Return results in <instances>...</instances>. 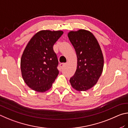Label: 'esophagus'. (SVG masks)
Here are the masks:
<instances>
[{"label": "esophagus", "instance_id": "1", "mask_svg": "<svg viewBox=\"0 0 128 128\" xmlns=\"http://www.w3.org/2000/svg\"><path fill=\"white\" fill-rule=\"evenodd\" d=\"M66 64L65 63H60V68H62L64 67L66 65Z\"/></svg>", "mask_w": 128, "mask_h": 128}]
</instances>
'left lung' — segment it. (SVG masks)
<instances>
[{"instance_id":"1","label":"left lung","mask_w":128,"mask_h":128,"mask_svg":"<svg viewBox=\"0 0 128 128\" xmlns=\"http://www.w3.org/2000/svg\"><path fill=\"white\" fill-rule=\"evenodd\" d=\"M68 37L78 58L75 74L70 79L71 86L78 91H86L97 83L104 68V56L97 40L90 31H70Z\"/></svg>"}]
</instances>
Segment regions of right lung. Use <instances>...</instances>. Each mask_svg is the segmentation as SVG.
Segmentation results:
<instances>
[{
	"mask_svg": "<svg viewBox=\"0 0 128 128\" xmlns=\"http://www.w3.org/2000/svg\"><path fill=\"white\" fill-rule=\"evenodd\" d=\"M63 33L62 31H40L24 49L21 60L22 76L32 90H48L59 74L58 60L53 47Z\"/></svg>",
	"mask_w": 128,
	"mask_h": 128,
	"instance_id": "obj_1",
	"label": "right lung"
}]
</instances>
